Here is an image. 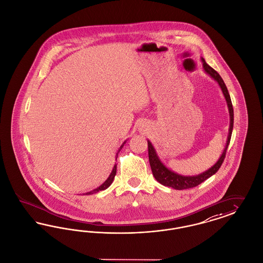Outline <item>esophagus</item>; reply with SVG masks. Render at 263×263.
I'll return each mask as SVG.
<instances>
[{
	"label": "esophagus",
	"mask_w": 263,
	"mask_h": 263,
	"mask_svg": "<svg viewBox=\"0 0 263 263\" xmlns=\"http://www.w3.org/2000/svg\"><path fill=\"white\" fill-rule=\"evenodd\" d=\"M147 128H148V125H147V123H145V122H141V123H139V125H138V129H139L140 132H146V130H147Z\"/></svg>",
	"instance_id": "1"
}]
</instances>
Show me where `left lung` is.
<instances>
[{
    "mask_svg": "<svg viewBox=\"0 0 263 263\" xmlns=\"http://www.w3.org/2000/svg\"><path fill=\"white\" fill-rule=\"evenodd\" d=\"M201 62L203 65V69L208 76H210L213 80H215L219 84L221 90L224 94V97L226 99L227 106H228L229 115H230V126H229V134L227 137V142H226V146L223 150L222 155L220 156V158L218 159L217 162L208 170L205 172L199 174V175H195V176H183L180 175L178 173H175L171 171L170 169H168L162 162H161L155 149L153 147L152 143L147 140L148 142V157L149 163H150V167L152 170V174L154 176V178L156 179L157 182H159L161 184L165 185V186H169L173 187L175 190H186V189H191L194 187L196 185H198L199 183H203L208 178H210L211 176H213L216 172L219 170V168L221 167L223 161L225 159L226 156V151L228 148L229 143L231 140L232 137V132H233V126H234V110H233V105L231 101V97L229 94L228 89L226 87V84L224 83V80H222V78L220 77V74L214 69H212L210 66H208L206 64L205 60L203 58H201Z\"/></svg>",
    "mask_w": 263,
    "mask_h": 263,
    "instance_id": "8db88e82",
    "label": "left lung"
}]
</instances>
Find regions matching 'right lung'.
I'll return each mask as SVG.
<instances>
[{
  "instance_id": "add662e5",
  "label": "right lung",
  "mask_w": 263,
  "mask_h": 263,
  "mask_svg": "<svg viewBox=\"0 0 263 263\" xmlns=\"http://www.w3.org/2000/svg\"><path fill=\"white\" fill-rule=\"evenodd\" d=\"M126 140L124 141V143L121 145V147L119 148L118 150V152L116 153V160H117V158H118V154H119V152L121 151V149L123 148V146L125 145V143H126ZM116 173H117V164H115L114 168H113V170L111 172V174H110V176L108 177V179L104 182V183L101 184V185H99L97 189H94L93 191L91 192H89V193H86L85 194H96V193H98V192H100V191H104V190H106V189H108L110 185H111V183H113V181H114L115 176H116Z\"/></svg>"
}]
</instances>
